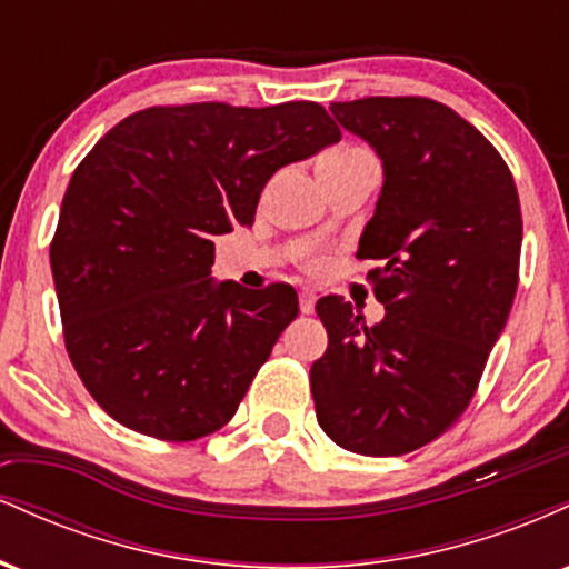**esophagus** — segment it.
I'll list each match as a JSON object with an SVG mask.
<instances>
[{
	"mask_svg": "<svg viewBox=\"0 0 569 569\" xmlns=\"http://www.w3.org/2000/svg\"><path fill=\"white\" fill-rule=\"evenodd\" d=\"M299 310H302V312L316 310V291H312V289L299 291Z\"/></svg>",
	"mask_w": 569,
	"mask_h": 569,
	"instance_id": "obj_1",
	"label": "esophagus"
}]
</instances>
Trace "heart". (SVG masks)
<instances>
[{
    "label": "heart",
    "mask_w": 569,
    "mask_h": 569,
    "mask_svg": "<svg viewBox=\"0 0 569 569\" xmlns=\"http://www.w3.org/2000/svg\"><path fill=\"white\" fill-rule=\"evenodd\" d=\"M363 152H367V149H361V147H337V149H331V152H326L323 160L350 158V154H363Z\"/></svg>",
    "instance_id": "1"
}]
</instances>
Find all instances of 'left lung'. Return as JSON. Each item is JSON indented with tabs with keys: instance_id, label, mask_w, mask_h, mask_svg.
<instances>
[{
	"instance_id": "8db88e82",
	"label": "left lung",
	"mask_w": 569,
	"mask_h": 569,
	"mask_svg": "<svg viewBox=\"0 0 569 569\" xmlns=\"http://www.w3.org/2000/svg\"><path fill=\"white\" fill-rule=\"evenodd\" d=\"M380 154L385 181L358 243L385 305L367 323L337 293L316 312L329 348L310 369L318 426L342 449L407 455L455 426L506 329L521 208L506 160L455 109L422 96L331 103Z\"/></svg>"
}]
</instances>
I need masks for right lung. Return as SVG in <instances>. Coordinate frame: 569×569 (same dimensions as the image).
I'll list each match as a JSON object with an SVG mask.
<instances>
[{
    "instance_id": "obj_1",
    "label": "right lung",
    "mask_w": 569,
    "mask_h": 569,
    "mask_svg": "<svg viewBox=\"0 0 569 569\" xmlns=\"http://www.w3.org/2000/svg\"><path fill=\"white\" fill-rule=\"evenodd\" d=\"M339 136L316 101H202L141 109L84 154L50 264L71 363L120 426L194 441L232 420L299 299L213 286V234L251 227L270 176Z\"/></svg>"
}]
</instances>
